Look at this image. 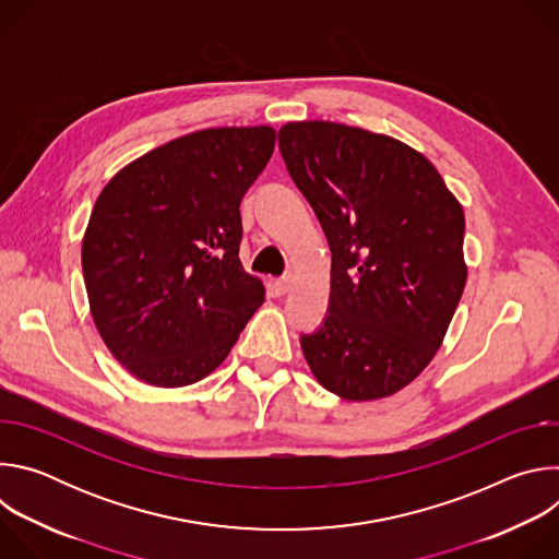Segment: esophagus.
<instances>
[{
	"label": "esophagus",
	"instance_id": "1",
	"mask_svg": "<svg viewBox=\"0 0 559 559\" xmlns=\"http://www.w3.org/2000/svg\"><path fill=\"white\" fill-rule=\"evenodd\" d=\"M292 285H294V278L287 274V276H281L278 281H276V289L281 292V294H285V292H289L292 289Z\"/></svg>",
	"mask_w": 559,
	"mask_h": 559
}]
</instances>
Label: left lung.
I'll return each instance as SVG.
<instances>
[{
  "label": "left lung",
  "instance_id": "left-lung-1",
  "mask_svg": "<svg viewBox=\"0 0 559 559\" xmlns=\"http://www.w3.org/2000/svg\"><path fill=\"white\" fill-rule=\"evenodd\" d=\"M278 147L332 250L330 307L300 336L345 401L407 386L436 356L466 283L464 212L427 156L386 134L296 121Z\"/></svg>",
  "mask_w": 559,
  "mask_h": 559
}]
</instances>
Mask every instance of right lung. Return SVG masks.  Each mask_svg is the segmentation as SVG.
<instances>
[{"label":"right lung","instance_id":"add662e5","mask_svg":"<svg viewBox=\"0 0 559 559\" xmlns=\"http://www.w3.org/2000/svg\"><path fill=\"white\" fill-rule=\"evenodd\" d=\"M276 132L210 128L143 154L102 190L82 246L95 325L139 380L186 386L229 354L265 287L238 248L241 201Z\"/></svg>","mask_w":559,"mask_h":559}]
</instances>
